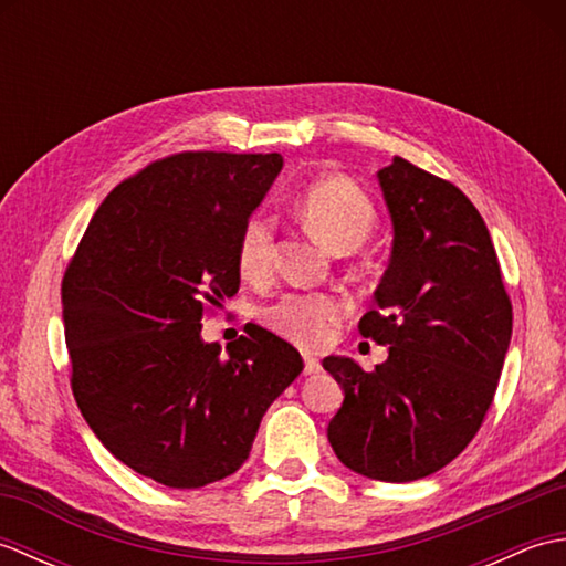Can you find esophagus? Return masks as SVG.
Listing matches in <instances>:
<instances>
[{"label": "esophagus", "instance_id": "34e87169", "mask_svg": "<svg viewBox=\"0 0 566 566\" xmlns=\"http://www.w3.org/2000/svg\"><path fill=\"white\" fill-rule=\"evenodd\" d=\"M321 371V359L314 355H304V375H318Z\"/></svg>", "mask_w": 566, "mask_h": 566}]
</instances>
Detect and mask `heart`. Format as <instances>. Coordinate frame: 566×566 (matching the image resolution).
Here are the masks:
<instances>
[{
    "instance_id": "b5f03b06",
    "label": "heart",
    "mask_w": 566,
    "mask_h": 566,
    "mask_svg": "<svg viewBox=\"0 0 566 566\" xmlns=\"http://www.w3.org/2000/svg\"><path fill=\"white\" fill-rule=\"evenodd\" d=\"M298 219L323 245L333 252H353L375 231L377 211L357 185L340 177L308 185L298 197ZM238 270L258 282L272 272L274 262V219L270 213H250L238 233ZM347 306L340 296L328 292H290L262 311V321L272 333L298 347L326 343Z\"/></svg>"
}]
</instances>
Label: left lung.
Segmentation results:
<instances>
[{
	"label": "left lung",
	"instance_id": "8db88e82",
	"mask_svg": "<svg viewBox=\"0 0 566 566\" xmlns=\"http://www.w3.org/2000/svg\"><path fill=\"white\" fill-rule=\"evenodd\" d=\"M377 179L394 245L359 333L389 345V357L375 371L353 357L323 359L345 394L328 440L353 472L403 484L450 464L476 436L513 311L489 228L460 189L403 158Z\"/></svg>",
	"mask_w": 566,
	"mask_h": 566
}]
</instances>
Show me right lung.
Instances as JSON below:
<instances>
[{
    "label": "right lung",
    "instance_id": "right-lung-1",
    "mask_svg": "<svg viewBox=\"0 0 566 566\" xmlns=\"http://www.w3.org/2000/svg\"><path fill=\"white\" fill-rule=\"evenodd\" d=\"M282 155L177 153L102 201L63 276L72 394L118 462L199 489L248 460L260 420L302 375L296 347L248 323L203 343L201 318L238 292V233Z\"/></svg>",
    "mask_w": 566,
    "mask_h": 566
}]
</instances>
